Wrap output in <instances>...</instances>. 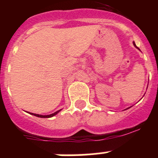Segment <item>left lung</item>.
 I'll list each match as a JSON object with an SVG mask.
<instances>
[{
  "label": "left lung",
  "instance_id": "1",
  "mask_svg": "<svg viewBox=\"0 0 158 158\" xmlns=\"http://www.w3.org/2000/svg\"><path fill=\"white\" fill-rule=\"evenodd\" d=\"M134 43V46H135V47H136V45H135V42H134V43ZM137 48H138V49H139V47H137Z\"/></svg>",
  "mask_w": 158,
  "mask_h": 158
}]
</instances>
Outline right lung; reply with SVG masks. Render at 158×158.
<instances>
[{
	"instance_id": "obj_1",
	"label": "right lung",
	"mask_w": 158,
	"mask_h": 158,
	"mask_svg": "<svg viewBox=\"0 0 158 158\" xmlns=\"http://www.w3.org/2000/svg\"><path fill=\"white\" fill-rule=\"evenodd\" d=\"M59 112V111H56V112L53 113V114H51V115H38V114H34V113H31V115H34L35 116H37V117H40V118H50V117H52L54 116V115H55L56 114H58V113Z\"/></svg>"
}]
</instances>
